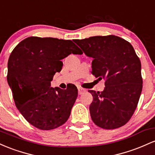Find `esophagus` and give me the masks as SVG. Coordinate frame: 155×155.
Instances as JSON below:
<instances>
[{
	"label": "esophagus",
	"mask_w": 155,
	"mask_h": 155,
	"mask_svg": "<svg viewBox=\"0 0 155 155\" xmlns=\"http://www.w3.org/2000/svg\"><path fill=\"white\" fill-rule=\"evenodd\" d=\"M78 94H79L80 95L82 94H83L85 91H86V90L83 89L82 88H81V87H78Z\"/></svg>",
	"instance_id": "esophagus-1"
}]
</instances>
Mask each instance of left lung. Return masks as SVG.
Masks as SVG:
<instances>
[{
    "instance_id": "left-lung-1",
    "label": "left lung",
    "mask_w": 155,
    "mask_h": 155,
    "mask_svg": "<svg viewBox=\"0 0 155 155\" xmlns=\"http://www.w3.org/2000/svg\"><path fill=\"white\" fill-rule=\"evenodd\" d=\"M74 41L93 58L92 74L105 81L102 91L88 90L93 96L89 106L92 121L106 130L123 126L136 109L143 87L141 64L133 47L114 35Z\"/></svg>"
}]
</instances>
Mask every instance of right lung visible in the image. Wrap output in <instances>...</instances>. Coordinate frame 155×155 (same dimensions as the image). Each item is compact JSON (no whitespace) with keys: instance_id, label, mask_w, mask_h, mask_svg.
Here are the masks:
<instances>
[{"instance_id":"add662e5","label":"right lung","mask_w":155,"mask_h":155,"mask_svg":"<svg viewBox=\"0 0 155 155\" xmlns=\"http://www.w3.org/2000/svg\"><path fill=\"white\" fill-rule=\"evenodd\" d=\"M82 52L71 40L31 36L20 41L8 61L7 81L15 105L36 128L55 129L70 116L78 97L74 85L67 89L51 87L54 74L62 69L61 60Z\"/></svg>"}]
</instances>
